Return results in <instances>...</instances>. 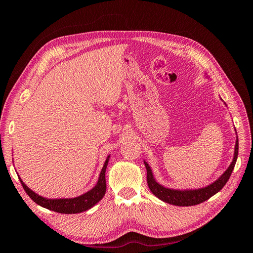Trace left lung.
I'll return each instance as SVG.
<instances>
[{
	"instance_id": "obj_1",
	"label": "left lung",
	"mask_w": 253,
	"mask_h": 253,
	"mask_svg": "<svg viewBox=\"0 0 253 253\" xmlns=\"http://www.w3.org/2000/svg\"><path fill=\"white\" fill-rule=\"evenodd\" d=\"M239 155V140L236 139L235 148H234V156L231 165L228 167V169L224 172V174L220 177L212 182L211 185L207 186L205 188L195 189V190H175L166 188L155 180L154 176H153L152 170L148 163L144 162L145 169H147V180L148 186L151 190V192L154 194L159 200H162L165 203L171 204L174 206H180V207H188V206H194L205 201L209 200L211 196L216 194L218 191L224 188L227 183L229 177L231 176V173L234 169V166Z\"/></svg>"
}]
</instances>
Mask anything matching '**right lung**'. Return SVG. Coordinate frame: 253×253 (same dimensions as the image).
Returning a JSON list of instances; mask_svg holds the SVG:
<instances>
[{"mask_svg": "<svg viewBox=\"0 0 253 253\" xmlns=\"http://www.w3.org/2000/svg\"><path fill=\"white\" fill-rule=\"evenodd\" d=\"M110 155L104 162L103 168L99 175V179L96 183V186L89 190L88 192L84 193L78 197L74 198H59V200H50V198H45L40 195L35 193L34 191L30 190L22 179L19 177L23 189L32 200L39 206L46 208L48 210H52L59 213L64 214H74V213H80L83 211H86L94 207L99 201H101L106 191V182H105V170L109 164Z\"/></svg>", "mask_w": 253, "mask_h": 253, "instance_id": "add662e5", "label": "right lung"}]
</instances>
